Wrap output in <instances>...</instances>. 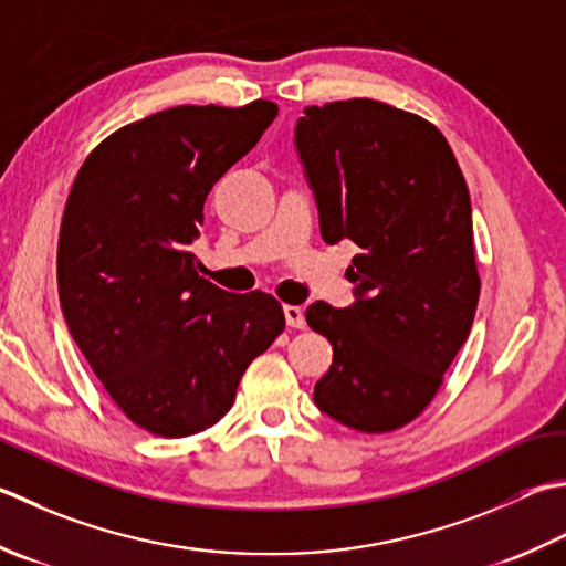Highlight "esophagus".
<instances>
[{
  "label": "esophagus",
  "instance_id": "obj_1",
  "mask_svg": "<svg viewBox=\"0 0 566 566\" xmlns=\"http://www.w3.org/2000/svg\"><path fill=\"white\" fill-rule=\"evenodd\" d=\"M284 318H286V326H290V328H304V326H306L304 312H302V308H298V306L286 304V306H284Z\"/></svg>",
  "mask_w": 566,
  "mask_h": 566
}]
</instances>
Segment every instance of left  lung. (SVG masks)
I'll return each mask as SVG.
<instances>
[{
  "instance_id": "left-lung-1",
  "label": "left lung",
  "mask_w": 566,
  "mask_h": 566,
  "mask_svg": "<svg viewBox=\"0 0 566 566\" xmlns=\"http://www.w3.org/2000/svg\"><path fill=\"white\" fill-rule=\"evenodd\" d=\"M294 144L321 238L360 248L356 302L306 308L334 346L314 402L365 434L400 429L434 400L479 306L467 179L431 122L368 97L306 107Z\"/></svg>"
}]
</instances>
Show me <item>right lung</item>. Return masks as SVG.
I'll list each match as a JSON object with an SVG mask.
<instances>
[{"mask_svg": "<svg viewBox=\"0 0 566 566\" xmlns=\"http://www.w3.org/2000/svg\"><path fill=\"white\" fill-rule=\"evenodd\" d=\"M276 109H161L99 142L73 181L59 235L65 324L115 405L157 437L226 417L242 373L284 331L274 296L220 290L191 252L210 188Z\"/></svg>", "mask_w": 566, "mask_h": 566, "instance_id": "right-lung-1", "label": "right lung"}]
</instances>
